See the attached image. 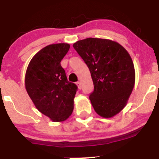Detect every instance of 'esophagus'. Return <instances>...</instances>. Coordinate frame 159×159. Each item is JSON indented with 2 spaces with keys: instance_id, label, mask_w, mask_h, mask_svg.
Here are the masks:
<instances>
[{
  "instance_id": "obj_1",
  "label": "esophagus",
  "mask_w": 159,
  "mask_h": 159,
  "mask_svg": "<svg viewBox=\"0 0 159 159\" xmlns=\"http://www.w3.org/2000/svg\"><path fill=\"white\" fill-rule=\"evenodd\" d=\"M76 84H77L78 89H79V90H81V82L78 81L77 83H76Z\"/></svg>"
}]
</instances>
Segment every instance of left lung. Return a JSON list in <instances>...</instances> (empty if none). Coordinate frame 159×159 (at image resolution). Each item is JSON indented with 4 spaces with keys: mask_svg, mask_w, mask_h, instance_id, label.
I'll list each match as a JSON object with an SVG mask.
<instances>
[{
    "mask_svg": "<svg viewBox=\"0 0 159 159\" xmlns=\"http://www.w3.org/2000/svg\"><path fill=\"white\" fill-rule=\"evenodd\" d=\"M88 66L94 85L90 100L96 111L111 118L126 105L135 82L132 57L121 45L107 39L87 38L73 44Z\"/></svg>",
    "mask_w": 159,
    "mask_h": 159,
    "instance_id": "1",
    "label": "left lung"
}]
</instances>
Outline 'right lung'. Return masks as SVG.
Returning a JSON list of instances; mask_svg holds the SVG:
<instances>
[{"instance_id": "obj_1", "label": "right lung", "mask_w": 159, "mask_h": 159, "mask_svg": "<svg viewBox=\"0 0 159 159\" xmlns=\"http://www.w3.org/2000/svg\"><path fill=\"white\" fill-rule=\"evenodd\" d=\"M70 45L45 46L33 57L25 74V88L38 111L54 122L67 120L74 108L78 87L67 80L61 62Z\"/></svg>"}]
</instances>
